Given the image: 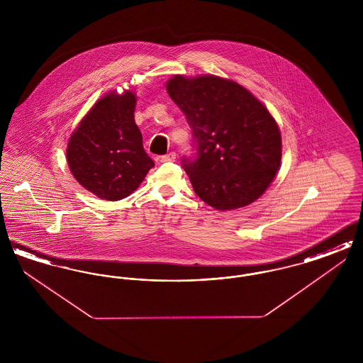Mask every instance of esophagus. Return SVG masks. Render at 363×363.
Wrapping results in <instances>:
<instances>
[{
    "mask_svg": "<svg viewBox=\"0 0 363 363\" xmlns=\"http://www.w3.org/2000/svg\"><path fill=\"white\" fill-rule=\"evenodd\" d=\"M174 160H175V152H169V154H166V155H163L160 157V162H163V163H166V162H174Z\"/></svg>",
    "mask_w": 363,
    "mask_h": 363,
    "instance_id": "esophagus-1",
    "label": "esophagus"
}]
</instances>
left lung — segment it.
I'll return each instance as SVG.
<instances>
[{"label": "left lung", "mask_w": 363, "mask_h": 363, "mask_svg": "<svg viewBox=\"0 0 363 363\" xmlns=\"http://www.w3.org/2000/svg\"><path fill=\"white\" fill-rule=\"evenodd\" d=\"M167 92L191 129L182 157L196 194L218 211L249 206L280 167L281 136L268 108L246 88L218 76H174Z\"/></svg>", "instance_id": "left-lung-1"}]
</instances>
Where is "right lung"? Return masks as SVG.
<instances>
[{"instance_id":"1","label":"right lung","mask_w":363,"mask_h":363,"mask_svg":"<svg viewBox=\"0 0 363 363\" xmlns=\"http://www.w3.org/2000/svg\"><path fill=\"white\" fill-rule=\"evenodd\" d=\"M135 107L132 91L111 92L92 106L70 136V172L99 199L117 201L128 197L155 166L144 151Z\"/></svg>"}]
</instances>
